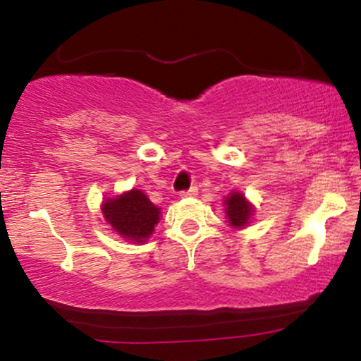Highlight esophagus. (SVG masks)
Returning <instances> with one entry per match:
<instances>
[{
	"instance_id": "esophagus-1",
	"label": "esophagus",
	"mask_w": 361,
	"mask_h": 361,
	"mask_svg": "<svg viewBox=\"0 0 361 361\" xmlns=\"http://www.w3.org/2000/svg\"><path fill=\"white\" fill-rule=\"evenodd\" d=\"M197 195H198V188H197V186H192V188L186 190V192H181L180 197L181 198H190V197H197Z\"/></svg>"
}]
</instances>
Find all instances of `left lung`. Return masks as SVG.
Listing matches in <instances>:
<instances>
[{"mask_svg":"<svg viewBox=\"0 0 361 361\" xmlns=\"http://www.w3.org/2000/svg\"><path fill=\"white\" fill-rule=\"evenodd\" d=\"M224 205H226V219L231 227L244 229L246 226H250L252 215H255V205L244 197V193L234 190V192L227 195Z\"/></svg>","mask_w":361,"mask_h":361,"instance_id":"left-lung-1","label":"left lung"}]
</instances>
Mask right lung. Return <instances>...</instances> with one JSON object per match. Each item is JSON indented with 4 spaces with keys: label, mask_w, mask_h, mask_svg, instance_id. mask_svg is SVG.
<instances>
[{
    "label": "right lung",
    "mask_w": 361,
    "mask_h": 361,
    "mask_svg": "<svg viewBox=\"0 0 361 361\" xmlns=\"http://www.w3.org/2000/svg\"><path fill=\"white\" fill-rule=\"evenodd\" d=\"M102 212L115 233L135 244L146 243L161 219L159 207L137 188L105 198L102 202Z\"/></svg>",
    "instance_id": "1"
}]
</instances>
